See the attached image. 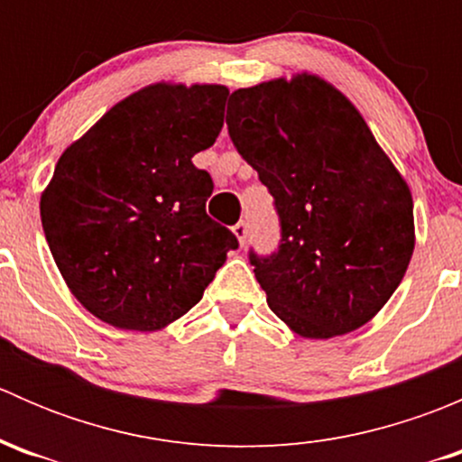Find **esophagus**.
Masks as SVG:
<instances>
[{"instance_id": "1", "label": "esophagus", "mask_w": 462, "mask_h": 462, "mask_svg": "<svg viewBox=\"0 0 462 462\" xmlns=\"http://www.w3.org/2000/svg\"><path fill=\"white\" fill-rule=\"evenodd\" d=\"M232 232H235L236 241H239V244L244 245V244H245V239H248V223H245V221H239V223H236L235 227H232Z\"/></svg>"}]
</instances>
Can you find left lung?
Listing matches in <instances>:
<instances>
[{
	"label": "left lung",
	"mask_w": 462,
	"mask_h": 462,
	"mask_svg": "<svg viewBox=\"0 0 462 462\" xmlns=\"http://www.w3.org/2000/svg\"><path fill=\"white\" fill-rule=\"evenodd\" d=\"M226 123L282 218L277 253L250 254L273 313L306 339L374 319L407 273L416 226L411 189L356 105L301 71L232 91Z\"/></svg>",
	"instance_id": "8db88e82"
}]
</instances>
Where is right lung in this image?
Masks as SVG:
<instances>
[{"label":"right lung","mask_w":462,"mask_h":462,"mask_svg":"<svg viewBox=\"0 0 462 462\" xmlns=\"http://www.w3.org/2000/svg\"><path fill=\"white\" fill-rule=\"evenodd\" d=\"M227 93L153 82L60 156L40 197L42 227L69 291L105 324L162 330L239 245L205 214L214 185L192 162L217 141Z\"/></svg>","instance_id":"add662e5"}]
</instances>
